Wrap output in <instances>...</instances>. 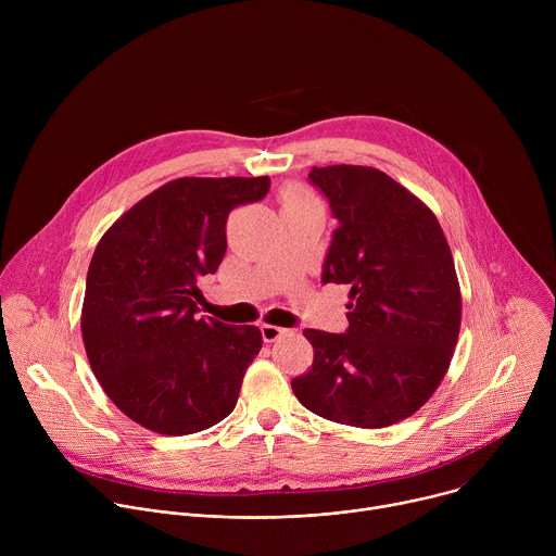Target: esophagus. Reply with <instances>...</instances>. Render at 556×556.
<instances>
[{"label":"esophagus","instance_id":"34e87169","mask_svg":"<svg viewBox=\"0 0 556 556\" xmlns=\"http://www.w3.org/2000/svg\"><path fill=\"white\" fill-rule=\"evenodd\" d=\"M286 332H288V330H286V328H279V326H268V324L262 326V337H264L266 343H275V341L281 339Z\"/></svg>","mask_w":556,"mask_h":556}]
</instances>
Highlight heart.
<instances>
[{"label": "heart", "mask_w": 556, "mask_h": 556, "mask_svg": "<svg viewBox=\"0 0 556 556\" xmlns=\"http://www.w3.org/2000/svg\"><path fill=\"white\" fill-rule=\"evenodd\" d=\"M309 204H316V202L301 187H290L281 195V208H301V206H309Z\"/></svg>", "instance_id": "heart-1"}]
</instances>
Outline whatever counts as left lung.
I'll return each instance as SVG.
<instances>
[{
    "mask_svg": "<svg viewBox=\"0 0 556 556\" xmlns=\"http://www.w3.org/2000/svg\"><path fill=\"white\" fill-rule=\"evenodd\" d=\"M339 219L324 283L350 286L345 334L303 330L299 403L332 422L382 429L414 416L442 382L462 321L453 255L433 211L374 167H312Z\"/></svg>",
    "mask_w": 556,
    "mask_h": 556,
    "instance_id": "1",
    "label": "left lung"
}]
</instances>
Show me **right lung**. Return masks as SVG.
I'll list each match as a JSON object with an SVG mask.
<instances>
[{
    "instance_id": "add662e5",
    "label": "right lung",
    "mask_w": 556,
    "mask_h": 556,
    "mask_svg": "<svg viewBox=\"0 0 556 556\" xmlns=\"http://www.w3.org/2000/svg\"><path fill=\"white\" fill-rule=\"evenodd\" d=\"M270 178H178L123 213L92 255L81 309L90 367L140 427L189 435L224 420L262 350L255 326L200 319V277L226 253L228 213Z\"/></svg>"
}]
</instances>
